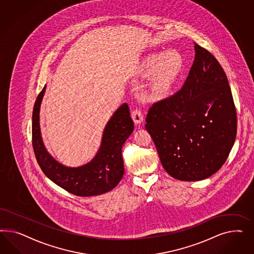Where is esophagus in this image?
I'll use <instances>...</instances> for the list:
<instances>
[{"label":"esophagus","instance_id":"1","mask_svg":"<svg viewBox=\"0 0 254 254\" xmlns=\"http://www.w3.org/2000/svg\"><path fill=\"white\" fill-rule=\"evenodd\" d=\"M131 118H132V120H133L135 125H140L143 122V116L138 110H134L131 113Z\"/></svg>","mask_w":254,"mask_h":254}]
</instances>
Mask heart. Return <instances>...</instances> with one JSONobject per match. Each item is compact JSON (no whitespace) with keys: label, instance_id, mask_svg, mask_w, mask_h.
Returning <instances> with one entry per match:
<instances>
[{"label":"heart","instance_id":"obj_1","mask_svg":"<svg viewBox=\"0 0 254 254\" xmlns=\"http://www.w3.org/2000/svg\"><path fill=\"white\" fill-rule=\"evenodd\" d=\"M185 61L176 50H167L144 56L134 71L138 79H148L144 98L150 102H159L171 96L183 76Z\"/></svg>","mask_w":254,"mask_h":254}]
</instances>
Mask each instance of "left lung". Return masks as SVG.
I'll list each match as a JSON object with an SVG mask.
<instances>
[{
    "label": "left lung",
    "instance_id": "1",
    "mask_svg": "<svg viewBox=\"0 0 254 254\" xmlns=\"http://www.w3.org/2000/svg\"><path fill=\"white\" fill-rule=\"evenodd\" d=\"M184 87L150 108L145 128L171 177L197 182L226 161L237 136V112L227 76L208 50L194 44Z\"/></svg>",
    "mask_w": 254,
    "mask_h": 254
}]
</instances>
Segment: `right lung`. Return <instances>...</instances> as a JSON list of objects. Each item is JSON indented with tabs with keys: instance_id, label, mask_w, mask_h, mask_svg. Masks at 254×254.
Masks as SVG:
<instances>
[{
	"instance_id": "obj_1",
	"label": "right lung",
	"mask_w": 254,
	"mask_h": 254,
	"mask_svg": "<svg viewBox=\"0 0 254 254\" xmlns=\"http://www.w3.org/2000/svg\"><path fill=\"white\" fill-rule=\"evenodd\" d=\"M46 89L45 85L32 113V146L40 168L54 184L78 196L99 195L113 190L125 172L122 147L134 130L127 104H122L109 119L92 159L79 167H68L56 160L43 141L40 109Z\"/></svg>"
}]
</instances>
